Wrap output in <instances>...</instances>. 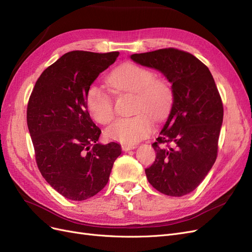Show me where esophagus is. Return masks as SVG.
<instances>
[{
  "label": "esophagus",
  "mask_w": 252,
  "mask_h": 252,
  "mask_svg": "<svg viewBox=\"0 0 252 252\" xmlns=\"http://www.w3.org/2000/svg\"><path fill=\"white\" fill-rule=\"evenodd\" d=\"M134 148H135L134 145H129V144L122 145V150H123V151H128V150H131V149H134Z\"/></svg>",
  "instance_id": "obj_1"
}]
</instances>
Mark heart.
<instances>
[{"mask_svg": "<svg viewBox=\"0 0 252 252\" xmlns=\"http://www.w3.org/2000/svg\"><path fill=\"white\" fill-rule=\"evenodd\" d=\"M107 81L118 93L135 94L134 112H138L130 118L118 119L106 129V136L112 141L134 144L147 138L154 127L150 116L161 121L171 108L173 93L170 84L156 77L149 68L127 63L114 69ZM86 106L91 117L100 124H108L114 117L111 95L96 85L88 88Z\"/></svg>", "mask_w": 252, "mask_h": 252, "instance_id": "b5f03b06", "label": "heart"}]
</instances>
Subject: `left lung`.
Masks as SVG:
<instances>
[{
  "instance_id": "left-lung-1",
  "label": "left lung",
  "mask_w": 252,
  "mask_h": 252,
  "mask_svg": "<svg viewBox=\"0 0 252 252\" xmlns=\"http://www.w3.org/2000/svg\"><path fill=\"white\" fill-rule=\"evenodd\" d=\"M156 68L171 83L173 103L161 135L152 144L157 156L145 169L152 187L170 196L199 186L218 157L223 103L208 67L184 50L163 48L131 56Z\"/></svg>"
}]
</instances>
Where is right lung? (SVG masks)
I'll use <instances>...</instances> for the list:
<instances>
[{
    "label": "right lung",
    "instance_id": "right-lung-1",
    "mask_svg": "<svg viewBox=\"0 0 252 252\" xmlns=\"http://www.w3.org/2000/svg\"><path fill=\"white\" fill-rule=\"evenodd\" d=\"M119 55L67 52L42 72L29 97L27 125L37 168L53 189L72 201L100 192L122 154L118 143H96L101 129L86 106L88 88Z\"/></svg>",
    "mask_w": 252,
    "mask_h": 252
}]
</instances>
